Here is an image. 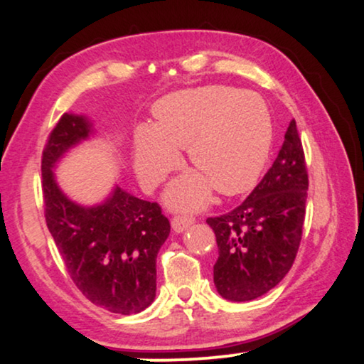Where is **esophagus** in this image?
<instances>
[{"label":"esophagus","mask_w":364,"mask_h":364,"mask_svg":"<svg viewBox=\"0 0 364 364\" xmlns=\"http://www.w3.org/2000/svg\"><path fill=\"white\" fill-rule=\"evenodd\" d=\"M196 222L193 220L192 217H186V215H177V217H173L172 218V228H173V232H177V233H182V232H186L188 227L192 225V223Z\"/></svg>","instance_id":"obj_1"}]
</instances>
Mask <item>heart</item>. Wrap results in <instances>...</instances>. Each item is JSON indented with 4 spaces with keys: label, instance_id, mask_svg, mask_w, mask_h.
Segmentation results:
<instances>
[{
    "label": "heart",
    "instance_id": "b5f03b06",
    "mask_svg": "<svg viewBox=\"0 0 364 364\" xmlns=\"http://www.w3.org/2000/svg\"><path fill=\"white\" fill-rule=\"evenodd\" d=\"M154 122L134 132V171L144 187L162 182L187 147L196 168L176 178L166 202L178 210H197L213 188L238 196L255 186L272 147V117L255 92L212 84L162 97L152 109Z\"/></svg>",
    "mask_w": 364,
    "mask_h": 364
}]
</instances>
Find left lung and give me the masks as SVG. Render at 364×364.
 <instances>
[{
  "instance_id": "obj_1",
  "label": "left lung",
  "mask_w": 364,
  "mask_h": 364,
  "mask_svg": "<svg viewBox=\"0 0 364 364\" xmlns=\"http://www.w3.org/2000/svg\"><path fill=\"white\" fill-rule=\"evenodd\" d=\"M308 173L296 122L262 182L225 215L207 218L218 258L213 283L230 301H250L280 283L295 262L305 222Z\"/></svg>"
}]
</instances>
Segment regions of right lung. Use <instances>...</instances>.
I'll use <instances>...</instances> for the list:
<instances>
[{
    "label": "right lung",
    "mask_w": 364,
    "mask_h": 364,
    "mask_svg": "<svg viewBox=\"0 0 364 364\" xmlns=\"http://www.w3.org/2000/svg\"><path fill=\"white\" fill-rule=\"evenodd\" d=\"M94 136L91 119L64 114L43 152L46 223L64 265L82 295L119 315H134L156 298L157 253L171 233L161 207L119 186L101 203L82 205L56 181L61 159Z\"/></svg>",
    "instance_id": "1"
}]
</instances>
